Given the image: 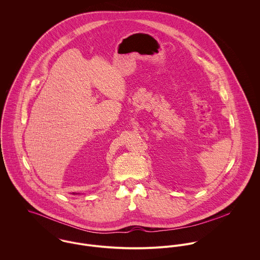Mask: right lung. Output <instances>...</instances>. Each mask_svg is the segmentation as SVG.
Wrapping results in <instances>:
<instances>
[{"label": "right lung", "instance_id": "1", "mask_svg": "<svg viewBox=\"0 0 260 260\" xmlns=\"http://www.w3.org/2000/svg\"><path fill=\"white\" fill-rule=\"evenodd\" d=\"M72 194H74V195H76V194H77V193H74V192H73V193H72Z\"/></svg>", "mask_w": 260, "mask_h": 260}]
</instances>
